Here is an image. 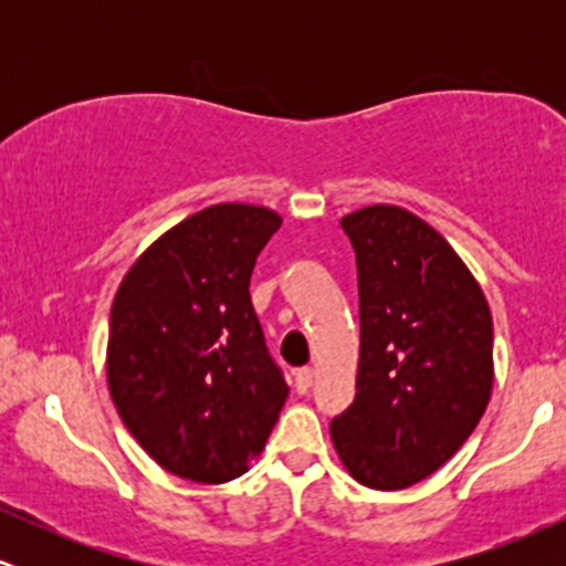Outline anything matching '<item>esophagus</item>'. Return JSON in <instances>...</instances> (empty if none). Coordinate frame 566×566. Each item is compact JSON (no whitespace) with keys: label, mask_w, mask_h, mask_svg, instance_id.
<instances>
[{"label":"esophagus","mask_w":566,"mask_h":566,"mask_svg":"<svg viewBox=\"0 0 566 566\" xmlns=\"http://www.w3.org/2000/svg\"><path fill=\"white\" fill-rule=\"evenodd\" d=\"M314 369L311 367H303V369H297L295 373V388H297V394H305L308 391L311 386H314Z\"/></svg>","instance_id":"obj_1"}]
</instances>
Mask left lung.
Returning a JSON list of instances; mask_svg holds the SVG:
<instances>
[{
	"label": "left lung",
	"instance_id": "8db88e82",
	"mask_svg": "<svg viewBox=\"0 0 566 566\" xmlns=\"http://www.w3.org/2000/svg\"><path fill=\"white\" fill-rule=\"evenodd\" d=\"M359 274L356 396L329 426L369 490H405L471 437L492 394V314L437 229L394 205L340 220Z\"/></svg>",
	"mask_w": 566,
	"mask_h": 566
}]
</instances>
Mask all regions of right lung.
<instances>
[{"instance_id":"obj_1","label":"right lung","mask_w":566,"mask_h":566,"mask_svg":"<svg viewBox=\"0 0 566 566\" xmlns=\"http://www.w3.org/2000/svg\"><path fill=\"white\" fill-rule=\"evenodd\" d=\"M279 226L269 207L212 205L161 233L116 290L108 391L127 431L175 476H242L287 399L250 301Z\"/></svg>"}]
</instances>
